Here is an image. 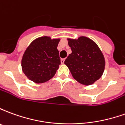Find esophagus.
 <instances>
[{"mask_svg":"<svg viewBox=\"0 0 125 125\" xmlns=\"http://www.w3.org/2000/svg\"><path fill=\"white\" fill-rule=\"evenodd\" d=\"M64 62H65V59H62V60H61V63H62V64H63V63H64Z\"/></svg>","mask_w":125,"mask_h":125,"instance_id":"esophagus-1","label":"esophagus"}]
</instances>
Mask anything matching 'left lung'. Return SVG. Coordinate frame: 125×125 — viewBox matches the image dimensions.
<instances>
[{
	"mask_svg": "<svg viewBox=\"0 0 125 125\" xmlns=\"http://www.w3.org/2000/svg\"><path fill=\"white\" fill-rule=\"evenodd\" d=\"M68 40L72 53L64 63L79 83L91 85L102 76L104 70L105 60L102 52L94 41L86 37Z\"/></svg>",
	"mask_w": 125,
	"mask_h": 125,
	"instance_id": "1",
	"label": "left lung"
}]
</instances>
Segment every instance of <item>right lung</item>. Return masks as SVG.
<instances>
[{"mask_svg": "<svg viewBox=\"0 0 125 125\" xmlns=\"http://www.w3.org/2000/svg\"><path fill=\"white\" fill-rule=\"evenodd\" d=\"M60 39L41 37L36 39L23 54L22 70L30 80L37 84L52 78L61 64L57 47Z\"/></svg>", "mask_w": 125, "mask_h": 125, "instance_id": "1", "label": "right lung"}]
</instances>
